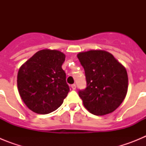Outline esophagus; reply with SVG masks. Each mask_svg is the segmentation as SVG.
<instances>
[{"mask_svg":"<svg viewBox=\"0 0 146 146\" xmlns=\"http://www.w3.org/2000/svg\"><path fill=\"white\" fill-rule=\"evenodd\" d=\"M71 87H72V88L73 89V90H75V89H76V85L75 84H72V86H71Z\"/></svg>","mask_w":146,"mask_h":146,"instance_id":"esophagus-1","label":"esophagus"}]
</instances>
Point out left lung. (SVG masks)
I'll return each mask as SVG.
<instances>
[{
  "instance_id": "1",
  "label": "left lung",
  "mask_w": 146,
  "mask_h": 146,
  "mask_svg": "<svg viewBox=\"0 0 146 146\" xmlns=\"http://www.w3.org/2000/svg\"><path fill=\"white\" fill-rule=\"evenodd\" d=\"M77 58L86 74L87 86L78 92L85 108L96 115L114 111L123 101L128 90L125 67L104 50L80 52Z\"/></svg>"
}]
</instances>
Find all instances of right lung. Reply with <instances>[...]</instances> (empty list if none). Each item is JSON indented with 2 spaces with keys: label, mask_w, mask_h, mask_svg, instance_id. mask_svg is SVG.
I'll list each match as a JSON object with an SVG mask.
<instances>
[{
  "label": "right lung",
  "mask_w": 146,
  "mask_h": 146,
  "mask_svg": "<svg viewBox=\"0 0 146 146\" xmlns=\"http://www.w3.org/2000/svg\"><path fill=\"white\" fill-rule=\"evenodd\" d=\"M65 58L58 50H40L19 69V94L26 106L34 113H52L66 97L69 87L61 67Z\"/></svg>",
  "instance_id": "right-lung-1"
}]
</instances>
